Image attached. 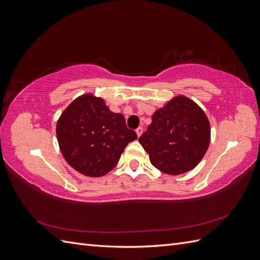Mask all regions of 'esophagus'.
Instances as JSON below:
<instances>
[{"label":"esophagus","mask_w":260,"mask_h":260,"mask_svg":"<svg viewBox=\"0 0 260 260\" xmlns=\"http://www.w3.org/2000/svg\"><path fill=\"white\" fill-rule=\"evenodd\" d=\"M136 132H137L138 137H140V136L142 135V133H143V127H139V128L136 130Z\"/></svg>","instance_id":"obj_1"}]
</instances>
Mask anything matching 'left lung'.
Segmentation results:
<instances>
[{
  "mask_svg": "<svg viewBox=\"0 0 260 260\" xmlns=\"http://www.w3.org/2000/svg\"><path fill=\"white\" fill-rule=\"evenodd\" d=\"M210 140L206 115L193 101L178 96L152 116V123L139 138L149 160L167 175H181L196 167Z\"/></svg>",
  "mask_w": 260,
  "mask_h": 260,
  "instance_id": "obj_1",
  "label": "left lung"
}]
</instances>
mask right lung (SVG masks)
I'll return each instance as SVG.
<instances>
[{"instance_id":"obj_1","label":"right lung","mask_w":260,"mask_h":260,"mask_svg":"<svg viewBox=\"0 0 260 260\" xmlns=\"http://www.w3.org/2000/svg\"><path fill=\"white\" fill-rule=\"evenodd\" d=\"M60 152L80 174L101 177L119 161L128 143L138 139L124 117L109 111L104 100L86 94L76 99L56 125Z\"/></svg>"}]
</instances>
